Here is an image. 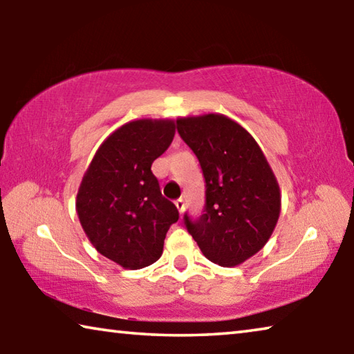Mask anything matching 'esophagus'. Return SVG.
Instances as JSON below:
<instances>
[{"instance_id": "34e87169", "label": "esophagus", "mask_w": 354, "mask_h": 354, "mask_svg": "<svg viewBox=\"0 0 354 354\" xmlns=\"http://www.w3.org/2000/svg\"><path fill=\"white\" fill-rule=\"evenodd\" d=\"M175 205H176V207H178L179 214H183V212H184V209H185V203H184V200H183V198L176 200V201H175Z\"/></svg>"}]
</instances>
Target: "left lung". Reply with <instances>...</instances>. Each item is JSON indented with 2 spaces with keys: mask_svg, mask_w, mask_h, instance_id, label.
I'll list each match as a JSON object with an SVG mask.
<instances>
[{
  "mask_svg": "<svg viewBox=\"0 0 354 354\" xmlns=\"http://www.w3.org/2000/svg\"><path fill=\"white\" fill-rule=\"evenodd\" d=\"M176 127L206 181L205 214L195 221L185 215V227L209 261L241 266L266 247L278 223V179L254 137L223 113L179 117Z\"/></svg>",
  "mask_w": 354,
  "mask_h": 354,
  "instance_id": "1",
  "label": "left lung"
}]
</instances>
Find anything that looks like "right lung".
<instances>
[{
    "instance_id": "add662e5",
    "label": "right lung",
    "mask_w": 354,
    "mask_h": 354,
    "mask_svg": "<svg viewBox=\"0 0 354 354\" xmlns=\"http://www.w3.org/2000/svg\"><path fill=\"white\" fill-rule=\"evenodd\" d=\"M175 120L139 118L113 131L88 164L76 212L91 243L129 270L151 266L179 214L160 194L151 164L175 137Z\"/></svg>"
}]
</instances>
